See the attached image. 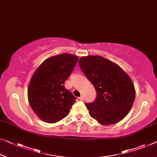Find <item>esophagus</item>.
I'll return each mask as SVG.
<instances>
[{"label":"esophagus","instance_id":"obj_1","mask_svg":"<svg viewBox=\"0 0 157 157\" xmlns=\"http://www.w3.org/2000/svg\"><path fill=\"white\" fill-rule=\"evenodd\" d=\"M78 99H79V100H83V96H81V97H79L78 98Z\"/></svg>","mask_w":157,"mask_h":157}]
</instances>
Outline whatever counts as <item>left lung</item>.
I'll return each mask as SVG.
<instances>
[{"instance_id": "1", "label": "left lung", "mask_w": 157, "mask_h": 157, "mask_svg": "<svg viewBox=\"0 0 157 157\" xmlns=\"http://www.w3.org/2000/svg\"><path fill=\"white\" fill-rule=\"evenodd\" d=\"M78 64L97 93L95 102L85 104L90 117L104 126L121 121L136 98L129 76L117 64L101 56L82 57Z\"/></svg>"}]
</instances>
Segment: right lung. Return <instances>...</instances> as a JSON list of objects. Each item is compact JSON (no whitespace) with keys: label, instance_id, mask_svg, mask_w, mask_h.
<instances>
[{"label":"right lung","instance_id":"1","mask_svg":"<svg viewBox=\"0 0 157 157\" xmlns=\"http://www.w3.org/2000/svg\"><path fill=\"white\" fill-rule=\"evenodd\" d=\"M78 57L57 55L42 62L29 84L28 100L35 114L48 124L59 121L69 114L76 98L64 87Z\"/></svg>","mask_w":157,"mask_h":157}]
</instances>
